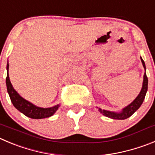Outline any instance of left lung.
Wrapping results in <instances>:
<instances>
[{
    "label": "left lung",
    "instance_id": "obj_1",
    "mask_svg": "<svg viewBox=\"0 0 155 155\" xmlns=\"http://www.w3.org/2000/svg\"><path fill=\"white\" fill-rule=\"evenodd\" d=\"M141 59L142 64H143V66L144 68V69H146L145 67V63L143 62V60L140 58ZM147 84H148V79H147V75H146V72L143 75V86H142V89L140 90L139 95L137 97V98L132 102L131 104L128 105L127 107H126L125 108H124L122 110L120 113L117 114V113L111 112V111H107L104 110H102V109L99 108V111L103 115L106 116L107 117L112 118V119L115 120H125L127 118L130 117L132 114H134V113L136 110H137L139 109V107L141 106L142 103L143 102L144 100V97H145L146 93L147 91Z\"/></svg>",
    "mask_w": 155,
    "mask_h": 155
}]
</instances>
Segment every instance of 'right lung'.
Returning a JSON list of instances; mask_svg holds the SVG:
<instances>
[{
    "instance_id": "add662e5",
    "label": "right lung",
    "mask_w": 155,
    "mask_h": 155,
    "mask_svg": "<svg viewBox=\"0 0 155 155\" xmlns=\"http://www.w3.org/2000/svg\"><path fill=\"white\" fill-rule=\"evenodd\" d=\"M8 69H9V63L8 62L6 78L7 89H8V93L9 94L12 104L17 110H18L26 117H28L32 119H42V118L49 117L56 112V110L59 107V105H56L53 107H50V108H41V107H38L33 105L30 102L22 98L20 95L15 91L11 83L9 75H8Z\"/></svg>"
}]
</instances>
